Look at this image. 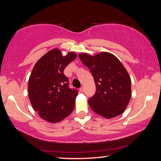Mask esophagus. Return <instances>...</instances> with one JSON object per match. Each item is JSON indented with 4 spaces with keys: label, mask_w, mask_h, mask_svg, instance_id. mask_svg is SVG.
<instances>
[{
    "label": "esophagus",
    "mask_w": 161,
    "mask_h": 161,
    "mask_svg": "<svg viewBox=\"0 0 161 161\" xmlns=\"http://www.w3.org/2000/svg\"><path fill=\"white\" fill-rule=\"evenodd\" d=\"M80 92H81V93H83V92H84V87H81V88L80 89Z\"/></svg>",
    "instance_id": "esophagus-1"
}]
</instances>
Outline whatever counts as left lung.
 <instances>
[{
	"label": "left lung",
	"mask_w": 161,
	"mask_h": 161,
	"mask_svg": "<svg viewBox=\"0 0 161 161\" xmlns=\"http://www.w3.org/2000/svg\"><path fill=\"white\" fill-rule=\"evenodd\" d=\"M79 57L90 70L97 87L96 93L88 100L89 107L106 119L121 114L131 96V81L126 68L116 56L107 52L94 56L81 53Z\"/></svg>",
	"instance_id": "1"
}]
</instances>
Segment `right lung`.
I'll return each instance as SVG.
<instances>
[{"label": "right lung", "instance_id": "obj_1", "mask_svg": "<svg viewBox=\"0 0 161 161\" xmlns=\"http://www.w3.org/2000/svg\"><path fill=\"white\" fill-rule=\"evenodd\" d=\"M76 58L73 52L62 56L59 49H53L36 62L30 76L28 96L32 107L50 123L62 121L74 110L78 92L69 88L64 69Z\"/></svg>", "mask_w": 161, "mask_h": 161}]
</instances>
